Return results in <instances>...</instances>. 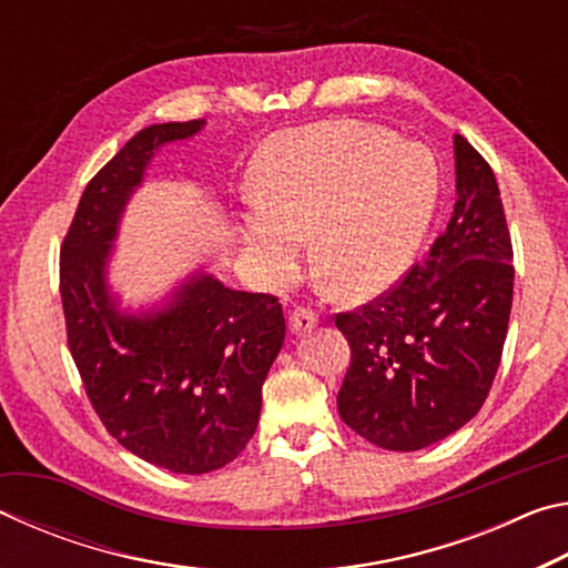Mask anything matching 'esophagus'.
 <instances>
[{"label": "esophagus", "mask_w": 568, "mask_h": 568, "mask_svg": "<svg viewBox=\"0 0 568 568\" xmlns=\"http://www.w3.org/2000/svg\"><path fill=\"white\" fill-rule=\"evenodd\" d=\"M315 325H318V315L307 311V307H297V311L291 315V331L297 335L311 333Z\"/></svg>", "instance_id": "34e87169"}]
</instances>
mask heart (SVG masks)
Returning <instances> with one entry per match:
<instances>
[{"label":"heart","mask_w":568,"mask_h":568,"mask_svg":"<svg viewBox=\"0 0 568 568\" xmlns=\"http://www.w3.org/2000/svg\"><path fill=\"white\" fill-rule=\"evenodd\" d=\"M240 215L245 247L273 277L293 273L301 237L335 295L361 301L410 271L434 225L444 170L420 142L368 122H321L275 134Z\"/></svg>","instance_id":"heart-1"}]
</instances>
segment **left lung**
<instances>
[{
  "mask_svg": "<svg viewBox=\"0 0 568 568\" xmlns=\"http://www.w3.org/2000/svg\"><path fill=\"white\" fill-rule=\"evenodd\" d=\"M456 205L423 265L335 325L351 345L338 413L386 450H418L476 416L514 301L511 235L494 170L454 134Z\"/></svg>",
  "mask_w": 568,
  "mask_h": 568,
  "instance_id": "obj_1",
  "label": "left lung"
}]
</instances>
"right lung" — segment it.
I'll return each mask as SVG.
<instances>
[{"label": "right lung", "mask_w": 568, "mask_h": 568, "mask_svg": "<svg viewBox=\"0 0 568 568\" xmlns=\"http://www.w3.org/2000/svg\"><path fill=\"white\" fill-rule=\"evenodd\" d=\"M205 120L140 130L84 187L60 250L67 341L104 428L148 464L200 476L237 458L257 428L283 348L277 297L192 271L160 301L122 305L110 283L120 223L158 152Z\"/></svg>", "instance_id": "obj_1"}]
</instances>
